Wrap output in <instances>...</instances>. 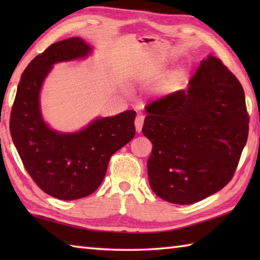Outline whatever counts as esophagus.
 I'll return each mask as SVG.
<instances>
[{
	"label": "esophagus",
	"instance_id": "1",
	"mask_svg": "<svg viewBox=\"0 0 260 260\" xmlns=\"http://www.w3.org/2000/svg\"><path fill=\"white\" fill-rule=\"evenodd\" d=\"M143 121H144V117L142 116V114H138L135 118V128H136V132H139V133L142 131Z\"/></svg>",
	"mask_w": 260,
	"mask_h": 260
}]
</instances>
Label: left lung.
<instances>
[{
  "instance_id": "8db88e82",
  "label": "left lung",
  "mask_w": 260,
  "mask_h": 260,
  "mask_svg": "<svg viewBox=\"0 0 260 260\" xmlns=\"http://www.w3.org/2000/svg\"><path fill=\"white\" fill-rule=\"evenodd\" d=\"M143 135L151 141L152 191L173 204H192L231 181L248 140L243 88L217 57L201 61L186 89L146 107Z\"/></svg>"
}]
</instances>
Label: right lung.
<instances>
[{
	"instance_id": "right-lung-1",
	"label": "right lung",
	"mask_w": 260,
	"mask_h": 260,
	"mask_svg": "<svg viewBox=\"0 0 260 260\" xmlns=\"http://www.w3.org/2000/svg\"><path fill=\"white\" fill-rule=\"evenodd\" d=\"M91 54L81 38L52 43L21 74L10 116V133L26 171L43 191L72 201L93 193L102 183L114 152L135 135L136 112L96 118L74 133L51 129L43 120L40 90L52 65Z\"/></svg>"
}]
</instances>
